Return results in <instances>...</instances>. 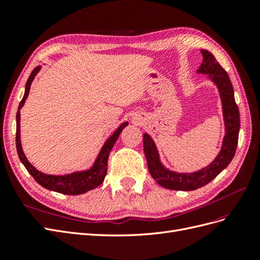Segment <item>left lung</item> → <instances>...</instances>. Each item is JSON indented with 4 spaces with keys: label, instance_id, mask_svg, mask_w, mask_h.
<instances>
[{
    "label": "left lung",
    "instance_id": "obj_1",
    "mask_svg": "<svg viewBox=\"0 0 260 260\" xmlns=\"http://www.w3.org/2000/svg\"><path fill=\"white\" fill-rule=\"evenodd\" d=\"M203 62L198 74L207 75L216 85L222 105L224 137L219 154L206 167L193 172H178L168 169L160 160L158 148L152 137L144 133L143 146L148 171L160 186L176 191H194L209 183L225 169L237 151L240 132V112L234 99V90L225 70L207 50H201Z\"/></svg>",
    "mask_w": 260,
    "mask_h": 260
}]
</instances>
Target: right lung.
Returning a JSON list of instances; mask_svg holds the SVG:
<instances>
[{"instance_id":"add662e5","label":"right lung","mask_w":260,"mask_h":260,"mask_svg":"<svg viewBox=\"0 0 260 260\" xmlns=\"http://www.w3.org/2000/svg\"><path fill=\"white\" fill-rule=\"evenodd\" d=\"M40 69H41V66H38L32 70V73L30 74L28 80L26 82L25 94H23V98L20 101L18 111L16 114V148H17L19 159L22 162L23 166L26 167L29 174L34 177V179L41 186L48 188L50 191H54V192L66 194V195H80L93 190V188H95L103 183L105 176L107 174V159H108L109 153H111V151L113 149L118 137L120 135V132L127 127L129 122L128 121L122 122L119 127L115 130L113 135L105 141V143L103 146H102L96 159L94 160L93 165L89 169L75 171V172H72V174L61 175V176L46 175L41 171H39L35 166H32V165L30 164V161L27 159L25 153L22 151L21 141H20V109L23 105H25V102L28 98V94L30 91L31 83H32L37 74L40 72Z\"/></svg>"}]
</instances>
